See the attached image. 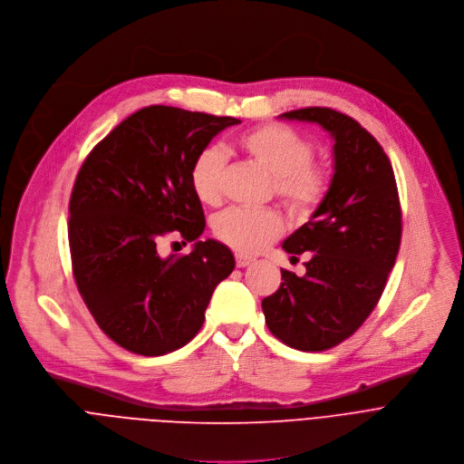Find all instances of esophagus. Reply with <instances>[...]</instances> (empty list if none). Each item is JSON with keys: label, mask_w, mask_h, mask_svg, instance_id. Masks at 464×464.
<instances>
[{"label": "esophagus", "mask_w": 464, "mask_h": 464, "mask_svg": "<svg viewBox=\"0 0 464 464\" xmlns=\"http://www.w3.org/2000/svg\"><path fill=\"white\" fill-rule=\"evenodd\" d=\"M254 259L252 257H246V256H243V254H236V265L237 266H246V265H250Z\"/></svg>", "instance_id": "esophagus-1"}]
</instances>
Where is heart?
Returning a JSON list of instances; mask_svg holds the SVG:
<instances>
[{
    "instance_id": "heart-1",
    "label": "heart",
    "mask_w": 464,
    "mask_h": 464,
    "mask_svg": "<svg viewBox=\"0 0 464 464\" xmlns=\"http://www.w3.org/2000/svg\"><path fill=\"white\" fill-rule=\"evenodd\" d=\"M236 148L272 173V194L295 219L311 218L324 203L331 169L314 159L313 142L285 124H261L236 140ZM190 187L207 207L223 201L227 157L219 148L207 146L192 160ZM284 219L276 210L230 208L212 223L218 241L239 254H256L284 234Z\"/></svg>"
}]
</instances>
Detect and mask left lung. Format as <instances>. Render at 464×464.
<instances>
[{"label": "left lung", "mask_w": 464, "mask_h": 464, "mask_svg": "<svg viewBox=\"0 0 464 464\" xmlns=\"http://www.w3.org/2000/svg\"><path fill=\"white\" fill-rule=\"evenodd\" d=\"M282 117L318 122L334 137V175L314 216L285 239L293 257L313 252L300 277L282 268V285L261 307L268 331L298 351H325L377 307L395 265L402 210L392 162L379 140L331 108Z\"/></svg>", "instance_id": "1"}]
</instances>
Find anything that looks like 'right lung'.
Returning <instances> with one entry per match:
<instances>
[{
    "mask_svg": "<svg viewBox=\"0 0 464 464\" xmlns=\"http://www.w3.org/2000/svg\"><path fill=\"white\" fill-rule=\"evenodd\" d=\"M171 106L122 121L85 157L69 199V250L83 304L121 347L159 356L187 345L203 327L232 252L198 241L192 254L160 256L166 239H198L201 201L190 187L194 157L239 124ZM173 245V243H171Z\"/></svg>",
    "mask_w": 464,
    "mask_h": 464,
    "instance_id": "right-lung-1",
    "label": "right lung"
}]
</instances>
